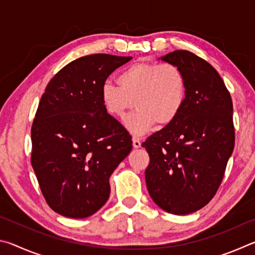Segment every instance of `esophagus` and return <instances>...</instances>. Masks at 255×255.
Listing matches in <instances>:
<instances>
[{
  "label": "esophagus",
  "instance_id": "obj_1",
  "mask_svg": "<svg viewBox=\"0 0 255 255\" xmlns=\"http://www.w3.org/2000/svg\"><path fill=\"white\" fill-rule=\"evenodd\" d=\"M132 146H133V148H139L140 146H141L140 140L138 139V138L133 137V138H132Z\"/></svg>",
  "mask_w": 255,
  "mask_h": 255
}]
</instances>
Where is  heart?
<instances>
[{
	"label": "heart",
	"mask_w": 255,
	"mask_h": 255,
	"mask_svg": "<svg viewBox=\"0 0 255 255\" xmlns=\"http://www.w3.org/2000/svg\"><path fill=\"white\" fill-rule=\"evenodd\" d=\"M118 85L106 82L101 100L108 114L122 118L136 105L138 110L125 120L135 135L148 131L155 124L164 127L180 115L187 99L183 72L171 63L140 62L118 75Z\"/></svg>",
	"instance_id": "b5f03b06"
}]
</instances>
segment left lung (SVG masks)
I'll return each mask as SVG.
<instances>
[{
	"instance_id": "1",
	"label": "left lung",
	"mask_w": 255,
	"mask_h": 255,
	"mask_svg": "<svg viewBox=\"0 0 255 255\" xmlns=\"http://www.w3.org/2000/svg\"><path fill=\"white\" fill-rule=\"evenodd\" d=\"M162 60L178 66L187 80V99L173 123L143 143L149 155L145 180L163 210L187 215L213 199L235 144L233 102L222 77L208 62L188 50Z\"/></svg>"
}]
</instances>
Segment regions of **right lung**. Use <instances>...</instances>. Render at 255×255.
Wrapping results in <instances>:
<instances>
[{
	"label": "right lung",
	"mask_w": 255,
	"mask_h": 255,
	"mask_svg": "<svg viewBox=\"0 0 255 255\" xmlns=\"http://www.w3.org/2000/svg\"><path fill=\"white\" fill-rule=\"evenodd\" d=\"M131 57L93 54L64 66L47 84L31 127V164L47 204L85 218L109 199V178L130 153L131 136L108 114L101 89Z\"/></svg>",
	"instance_id": "add662e5"
}]
</instances>
